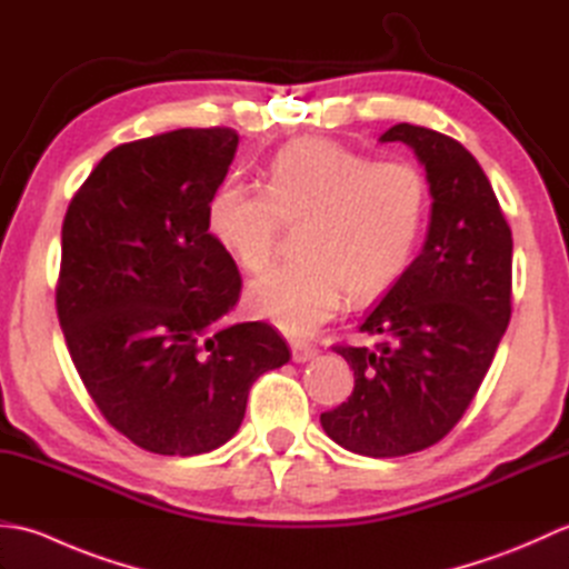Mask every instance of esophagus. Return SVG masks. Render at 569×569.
Masks as SVG:
<instances>
[{
  "label": "esophagus",
  "mask_w": 569,
  "mask_h": 569,
  "mask_svg": "<svg viewBox=\"0 0 569 569\" xmlns=\"http://www.w3.org/2000/svg\"><path fill=\"white\" fill-rule=\"evenodd\" d=\"M291 352H293V361H298V365H303V361H310L312 357H318V349L316 347L300 345V342L293 345Z\"/></svg>",
  "instance_id": "obj_1"
}]
</instances>
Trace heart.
I'll use <instances>...</instances> for the list:
<instances>
[{
    "label": "heart",
    "instance_id": "obj_1",
    "mask_svg": "<svg viewBox=\"0 0 569 569\" xmlns=\"http://www.w3.org/2000/svg\"><path fill=\"white\" fill-rule=\"evenodd\" d=\"M428 183L413 163L371 161L335 139L288 141L266 166L263 188L227 178L208 200V229L239 269L271 263L278 232L298 224L291 263L249 288V308L291 337L335 316L342 296L369 298L401 276L428 220Z\"/></svg>",
    "mask_w": 569,
    "mask_h": 569
}]
</instances>
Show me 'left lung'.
I'll return each mask as SVG.
<instances>
[{
	"label": "left lung",
	"mask_w": 569,
	"mask_h": 569,
	"mask_svg": "<svg viewBox=\"0 0 569 569\" xmlns=\"http://www.w3.org/2000/svg\"><path fill=\"white\" fill-rule=\"evenodd\" d=\"M379 141H403L426 166L428 237L359 325L377 342L332 347L352 367L355 391L320 422L349 452L401 457L440 442L485 381L511 320L513 239L462 143L406 122Z\"/></svg>",
	"instance_id": "left-lung-1"
}]
</instances>
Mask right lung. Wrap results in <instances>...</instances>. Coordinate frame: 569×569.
<instances>
[{
    "label": "right lung",
    "mask_w": 569,
    "mask_h": 569,
    "mask_svg": "<svg viewBox=\"0 0 569 569\" xmlns=\"http://www.w3.org/2000/svg\"><path fill=\"white\" fill-rule=\"evenodd\" d=\"M237 143L229 127L122 143L60 232L56 308L72 365L107 422L156 455L217 450L251 383L291 359L271 325H222L241 278L208 232V200Z\"/></svg>",
    "instance_id": "add662e5"
}]
</instances>
